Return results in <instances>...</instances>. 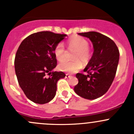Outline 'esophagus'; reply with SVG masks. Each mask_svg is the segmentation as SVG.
<instances>
[{
  "instance_id": "1",
  "label": "esophagus",
  "mask_w": 134,
  "mask_h": 134,
  "mask_svg": "<svg viewBox=\"0 0 134 134\" xmlns=\"http://www.w3.org/2000/svg\"><path fill=\"white\" fill-rule=\"evenodd\" d=\"M71 76L69 75V74H65V78H71Z\"/></svg>"
}]
</instances>
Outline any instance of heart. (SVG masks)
<instances>
[{"instance_id":"1","label":"heart","mask_w":134,"mask_h":134,"mask_svg":"<svg viewBox=\"0 0 134 134\" xmlns=\"http://www.w3.org/2000/svg\"><path fill=\"white\" fill-rule=\"evenodd\" d=\"M69 50L76 51L72 59L75 61H64L59 64L60 71L69 73H74L81 69L83 63L88 62L91 58V51L88 48V42L80 36H74L69 39L67 42ZM54 54L58 61L62 62L65 58L66 50L62 42L58 43L54 49ZM82 61L81 62V61Z\"/></svg>"}]
</instances>
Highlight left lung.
<instances>
[{"label": "left lung", "mask_w": 134, "mask_h": 134, "mask_svg": "<svg viewBox=\"0 0 134 134\" xmlns=\"http://www.w3.org/2000/svg\"><path fill=\"white\" fill-rule=\"evenodd\" d=\"M92 42L94 53L84 69L88 74L77 73L78 83L74 91L87 99L102 96L109 89L115 78L119 63V52L115 42L105 35L95 31L78 33Z\"/></svg>", "instance_id": "8db88e82"}]
</instances>
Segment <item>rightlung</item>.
Returning <instances> with one entry per match:
<instances>
[{
	"label": "right lung",
	"instance_id": "1",
	"mask_svg": "<svg viewBox=\"0 0 134 134\" xmlns=\"http://www.w3.org/2000/svg\"><path fill=\"white\" fill-rule=\"evenodd\" d=\"M66 36L38 32L26 37L19 47L15 58V73L20 88L34 103L45 104L51 101L56 95L58 81L65 76L63 72L52 71L57 65L54 49Z\"/></svg>",
	"mask_w": 134,
	"mask_h": 134
}]
</instances>
